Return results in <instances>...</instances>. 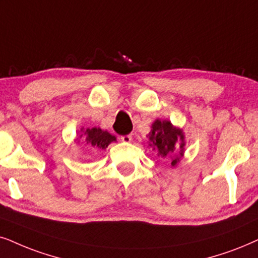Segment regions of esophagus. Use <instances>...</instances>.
Wrapping results in <instances>:
<instances>
[{"label": "esophagus", "mask_w": 258, "mask_h": 258, "mask_svg": "<svg viewBox=\"0 0 258 258\" xmlns=\"http://www.w3.org/2000/svg\"><path fill=\"white\" fill-rule=\"evenodd\" d=\"M120 140L123 143H130L132 140V136L131 135H126V136H121L120 137Z\"/></svg>", "instance_id": "1"}]
</instances>
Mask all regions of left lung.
I'll return each mask as SVG.
<instances>
[{"label":"left lung","instance_id":"obj_1","mask_svg":"<svg viewBox=\"0 0 258 258\" xmlns=\"http://www.w3.org/2000/svg\"><path fill=\"white\" fill-rule=\"evenodd\" d=\"M149 137L152 142L151 145H155L153 150L157 149L162 157H165L168 153L174 152L176 145H180L181 149H183L184 146L183 133L172 126L170 121H165V120L164 121L156 120L153 122ZM180 156H182V153H180ZM178 159L180 157H175L172 159L171 165H175Z\"/></svg>","mask_w":258,"mask_h":258}]
</instances>
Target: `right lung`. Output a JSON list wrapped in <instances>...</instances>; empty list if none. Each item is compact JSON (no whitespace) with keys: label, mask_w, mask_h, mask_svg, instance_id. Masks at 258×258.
Returning a JSON list of instances; mask_svg holds the SVG:
<instances>
[{"label":"right lung","mask_w":258,"mask_h":258,"mask_svg":"<svg viewBox=\"0 0 258 258\" xmlns=\"http://www.w3.org/2000/svg\"><path fill=\"white\" fill-rule=\"evenodd\" d=\"M82 138V142L86 143V144L94 146L96 149H106L112 142H115V137L110 135L107 131H103L101 128H88L86 132H83V135L80 136L81 139Z\"/></svg>","instance_id":"add662e5"}]
</instances>
